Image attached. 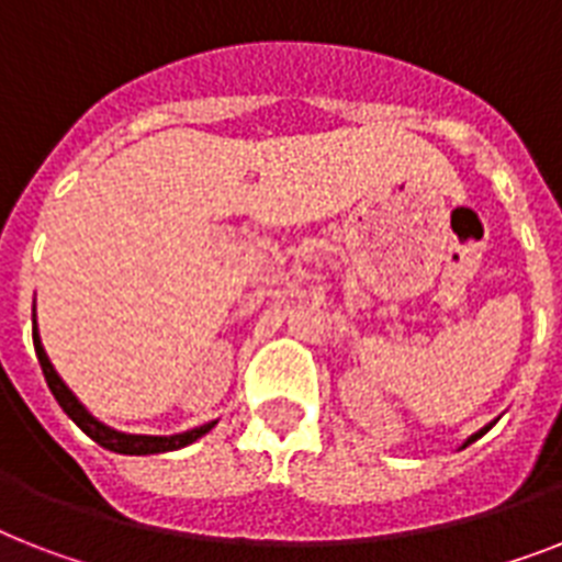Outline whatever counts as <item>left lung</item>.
<instances>
[{
	"label": "left lung",
	"mask_w": 562,
	"mask_h": 562,
	"mask_svg": "<svg viewBox=\"0 0 562 562\" xmlns=\"http://www.w3.org/2000/svg\"><path fill=\"white\" fill-rule=\"evenodd\" d=\"M487 430H491V424H487V427H482V430H479V432H476V436H471V439L464 441V445H471V441H476V439H479V436H485V432H487Z\"/></svg>",
	"instance_id": "left-lung-1"
}]
</instances>
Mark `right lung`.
<instances>
[{
  "label": "right lung",
  "mask_w": 562,
  "mask_h": 562,
  "mask_svg": "<svg viewBox=\"0 0 562 562\" xmlns=\"http://www.w3.org/2000/svg\"><path fill=\"white\" fill-rule=\"evenodd\" d=\"M34 349H36V358H40V367H43V375H45V384L48 390L54 392V398L57 404L63 407V413L71 418V422L80 427V430L89 436V439L98 441L100 447H106V450H115V453H126V456H149V453H170V450H178V447H187L193 445L195 439H202L204 432L213 430V424H202V427H195V430H187V432H178V436H130V432H117L106 424H100L89 409L75 398V392L68 390L63 384V378L57 375V369L52 367V360L45 355L43 344H40V331H36V317H34Z\"/></svg>",
  "instance_id": "right-lung-1"
}]
</instances>
